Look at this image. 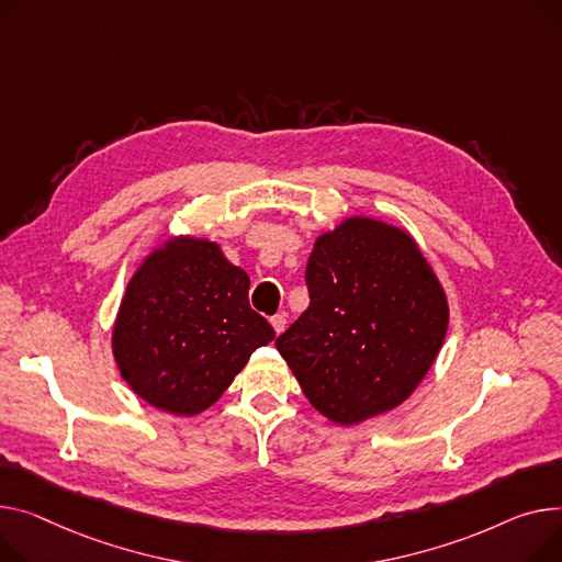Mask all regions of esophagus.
Listing matches in <instances>:
<instances>
[{
  "instance_id": "34e87169",
  "label": "esophagus",
  "mask_w": 562,
  "mask_h": 562,
  "mask_svg": "<svg viewBox=\"0 0 562 562\" xmlns=\"http://www.w3.org/2000/svg\"><path fill=\"white\" fill-rule=\"evenodd\" d=\"M271 325H273L276 334H282L286 327V318L282 314H276V316H271Z\"/></svg>"
}]
</instances>
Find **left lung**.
<instances>
[{
    "label": "left lung",
    "instance_id": "left-lung-1",
    "mask_svg": "<svg viewBox=\"0 0 562 562\" xmlns=\"http://www.w3.org/2000/svg\"><path fill=\"white\" fill-rule=\"evenodd\" d=\"M310 307L276 348L325 418L357 425L402 404L423 382L450 310L416 241L389 223L352 216L316 239Z\"/></svg>",
    "mask_w": 562,
    "mask_h": 562
}]
</instances>
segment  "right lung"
<instances>
[{"mask_svg": "<svg viewBox=\"0 0 562 562\" xmlns=\"http://www.w3.org/2000/svg\"><path fill=\"white\" fill-rule=\"evenodd\" d=\"M250 278L207 239H169L131 278L112 352L148 404L196 416L226 391L250 355L276 339L250 310Z\"/></svg>", "mask_w": 562, "mask_h": 562, "instance_id": "1", "label": "right lung"}]
</instances>
